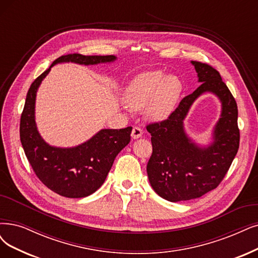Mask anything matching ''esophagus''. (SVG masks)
<instances>
[{
	"label": "esophagus",
	"instance_id": "1",
	"mask_svg": "<svg viewBox=\"0 0 258 258\" xmlns=\"http://www.w3.org/2000/svg\"><path fill=\"white\" fill-rule=\"evenodd\" d=\"M142 134H144V131H142L141 127H139V126L133 127V131H132V138L133 139L140 138L142 136Z\"/></svg>",
	"mask_w": 258,
	"mask_h": 258
}]
</instances>
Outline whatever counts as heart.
<instances>
[{
  "instance_id": "b5f03b06",
  "label": "heart",
  "mask_w": 258,
  "mask_h": 258,
  "mask_svg": "<svg viewBox=\"0 0 258 258\" xmlns=\"http://www.w3.org/2000/svg\"><path fill=\"white\" fill-rule=\"evenodd\" d=\"M182 92V83L163 71H147L137 75L124 91V100L133 109L146 107L147 117L161 120L169 116Z\"/></svg>"
}]
</instances>
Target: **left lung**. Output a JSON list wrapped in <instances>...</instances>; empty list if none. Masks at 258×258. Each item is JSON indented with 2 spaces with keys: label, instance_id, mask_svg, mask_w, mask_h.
Segmentation results:
<instances>
[{
  "label": "left lung",
  "instance_id": "obj_1",
  "mask_svg": "<svg viewBox=\"0 0 258 258\" xmlns=\"http://www.w3.org/2000/svg\"><path fill=\"white\" fill-rule=\"evenodd\" d=\"M191 63L202 84L179 102L168 119L147 125L153 147L147 166L150 184L159 197L170 202L197 199L217 188L239 149L238 108L233 94L212 66ZM205 92L221 99L223 110L213 144L201 148L186 136L182 121L192 103Z\"/></svg>",
  "mask_w": 258,
  "mask_h": 258
}]
</instances>
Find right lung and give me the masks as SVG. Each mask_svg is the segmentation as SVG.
Here are the masks:
<instances>
[{
	"label": "right lung",
	"instance_id": "right-lung-1",
	"mask_svg": "<svg viewBox=\"0 0 258 258\" xmlns=\"http://www.w3.org/2000/svg\"><path fill=\"white\" fill-rule=\"evenodd\" d=\"M117 57L68 54L58 57L50 68L33 82L26 94L20 120V140L35 174L52 191L66 198L90 196L102 186L113 160L131 141L132 126L101 130L92 138L74 148L47 145L37 131L35 101L37 89L51 68L59 62L97 64L111 62Z\"/></svg>",
	"mask_w": 258,
	"mask_h": 258
}]
</instances>
